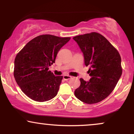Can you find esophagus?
Instances as JSON below:
<instances>
[{"label":"esophagus","mask_w":134,"mask_h":134,"mask_svg":"<svg viewBox=\"0 0 134 134\" xmlns=\"http://www.w3.org/2000/svg\"><path fill=\"white\" fill-rule=\"evenodd\" d=\"M63 78H64V79L65 80V81H68V80L72 79V77L69 76V75H64V76H63Z\"/></svg>","instance_id":"obj_1"}]
</instances>
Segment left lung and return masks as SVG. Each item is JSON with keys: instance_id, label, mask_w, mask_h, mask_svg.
Returning <instances> with one entry per match:
<instances>
[{"instance_id": "1", "label": "left lung", "mask_w": 134, "mask_h": 134, "mask_svg": "<svg viewBox=\"0 0 134 134\" xmlns=\"http://www.w3.org/2000/svg\"><path fill=\"white\" fill-rule=\"evenodd\" d=\"M84 54L86 66L91 77L74 92L80 101L87 104L99 103L114 90L122 74L121 57L118 50L101 34L92 32L73 38Z\"/></svg>"}]
</instances>
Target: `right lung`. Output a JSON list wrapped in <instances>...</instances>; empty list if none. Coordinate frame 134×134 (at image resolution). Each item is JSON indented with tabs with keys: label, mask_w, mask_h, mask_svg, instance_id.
<instances>
[{
	"label": "right lung",
	"mask_w": 134,
	"mask_h": 134,
	"mask_svg": "<svg viewBox=\"0 0 134 134\" xmlns=\"http://www.w3.org/2000/svg\"><path fill=\"white\" fill-rule=\"evenodd\" d=\"M52 35L36 36L16 55L14 76L22 91L34 101L44 102L57 94L63 76H55L48 67L60 49L70 40Z\"/></svg>",
	"instance_id": "obj_1"
}]
</instances>
